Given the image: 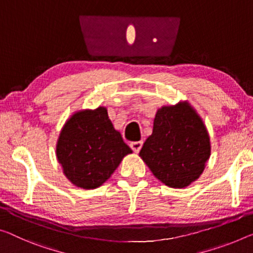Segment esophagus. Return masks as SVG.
<instances>
[{"instance_id":"esophagus-1","label":"esophagus","mask_w":253,"mask_h":253,"mask_svg":"<svg viewBox=\"0 0 253 253\" xmlns=\"http://www.w3.org/2000/svg\"><path fill=\"white\" fill-rule=\"evenodd\" d=\"M142 145H143V142H142V141L130 143V147H131V150H133V151L135 152V153H138V152L141 151Z\"/></svg>"}]
</instances>
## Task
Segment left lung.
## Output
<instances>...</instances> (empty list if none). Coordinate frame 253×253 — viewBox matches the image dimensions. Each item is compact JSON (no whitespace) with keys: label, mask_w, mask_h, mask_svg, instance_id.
<instances>
[{"label":"left lung","mask_w":253,"mask_h":253,"mask_svg":"<svg viewBox=\"0 0 253 253\" xmlns=\"http://www.w3.org/2000/svg\"><path fill=\"white\" fill-rule=\"evenodd\" d=\"M139 156L168 187L182 189L196 181L211 156L210 134L197 110L188 101L159 108Z\"/></svg>","instance_id":"obj_1"}]
</instances>
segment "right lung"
Wrapping results in <instances>:
<instances>
[{
	"label": "right lung",
	"instance_id": "right-lung-1",
	"mask_svg": "<svg viewBox=\"0 0 253 253\" xmlns=\"http://www.w3.org/2000/svg\"><path fill=\"white\" fill-rule=\"evenodd\" d=\"M130 153L133 151L115 129L103 106L74 111L56 143V158L64 175L85 190L102 186Z\"/></svg>",
	"mask_w": 253,
	"mask_h": 253
}]
</instances>
